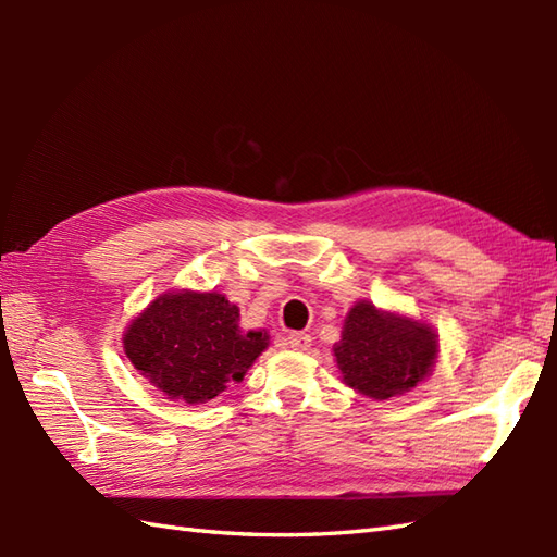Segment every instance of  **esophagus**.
<instances>
[{
  "label": "esophagus",
  "mask_w": 557,
  "mask_h": 557,
  "mask_svg": "<svg viewBox=\"0 0 557 557\" xmlns=\"http://www.w3.org/2000/svg\"><path fill=\"white\" fill-rule=\"evenodd\" d=\"M287 339H289V347L292 349L306 351V349L311 347V335H306V333H292Z\"/></svg>",
  "instance_id": "esophagus-1"
}]
</instances>
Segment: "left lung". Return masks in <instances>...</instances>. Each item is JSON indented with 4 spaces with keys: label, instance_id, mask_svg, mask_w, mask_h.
<instances>
[{
    "label": "left lung",
    "instance_id": "8db88e82",
    "mask_svg": "<svg viewBox=\"0 0 557 557\" xmlns=\"http://www.w3.org/2000/svg\"><path fill=\"white\" fill-rule=\"evenodd\" d=\"M342 381L373 399L407 393L431 373L437 339L431 327L359 301L335 345Z\"/></svg>",
    "mask_w": 557,
    "mask_h": 557
}]
</instances>
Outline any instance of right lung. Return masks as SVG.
Wrapping results in <instances>:
<instances>
[{
  "instance_id": "add662e5",
  "label": "right lung",
  "mask_w": 557,
  "mask_h": 557,
  "mask_svg": "<svg viewBox=\"0 0 557 557\" xmlns=\"http://www.w3.org/2000/svg\"><path fill=\"white\" fill-rule=\"evenodd\" d=\"M268 347V333H244L239 309L218 292L162 294L128 325L124 351L162 395L203 405Z\"/></svg>"
}]
</instances>
